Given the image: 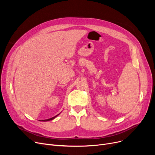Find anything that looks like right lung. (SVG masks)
<instances>
[{
  "mask_svg": "<svg viewBox=\"0 0 155 155\" xmlns=\"http://www.w3.org/2000/svg\"><path fill=\"white\" fill-rule=\"evenodd\" d=\"M60 114H58V115H56V116H54V117H51V118H50V119H45V120H39L40 121H48V120H53V119H54L56 116H58V115Z\"/></svg>",
  "mask_w": 155,
  "mask_h": 155,
  "instance_id": "1",
  "label": "right lung"
}]
</instances>
